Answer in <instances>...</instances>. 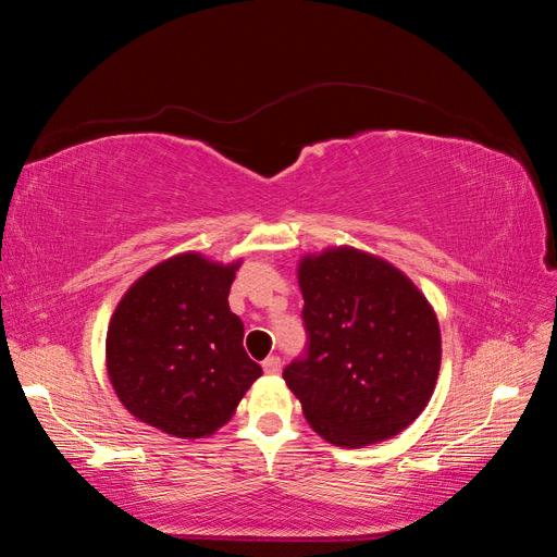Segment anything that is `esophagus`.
<instances>
[{
  "label": "esophagus",
  "instance_id": "obj_1",
  "mask_svg": "<svg viewBox=\"0 0 557 557\" xmlns=\"http://www.w3.org/2000/svg\"><path fill=\"white\" fill-rule=\"evenodd\" d=\"M281 367H283V362H281V358L278 356H269L264 362H262V369H264V374H281Z\"/></svg>",
  "mask_w": 557,
  "mask_h": 557
}]
</instances>
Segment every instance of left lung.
Wrapping results in <instances>:
<instances>
[{
	"label": "left lung",
	"instance_id": "left-lung-1",
	"mask_svg": "<svg viewBox=\"0 0 557 557\" xmlns=\"http://www.w3.org/2000/svg\"><path fill=\"white\" fill-rule=\"evenodd\" d=\"M307 352L283 369L325 442L362 448L428 407L442 364L440 320L397 267L358 248L301 258Z\"/></svg>",
	"mask_w": 557,
	"mask_h": 557
}]
</instances>
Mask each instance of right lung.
<instances>
[{"instance_id":"obj_1","label":"right lung","mask_w":557,"mask_h":557,"mask_svg":"<svg viewBox=\"0 0 557 557\" xmlns=\"http://www.w3.org/2000/svg\"><path fill=\"white\" fill-rule=\"evenodd\" d=\"M242 262L181 252L132 283L107 332L117 399L141 423L205 440L232 418L262 367L244 350L227 295Z\"/></svg>"}]
</instances>
